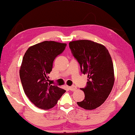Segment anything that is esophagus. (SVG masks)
I'll return each mask as SVG.
<instances>
[{
	"instance_id": "34e87169",
	"label": "esophagus",
	"mask_w": 135,
	"mask_h": 135,
	"mask_svg": "<svg viewBox=\"0 0 135 135\" xmlns=\"http://www.w3.org/2000/svg\"><path fill=\"white\" fill-rule=\"evenodd\" d=\"M69 89H70V91H76V89H77V87H76V86H74V85L69 86Z\"/></svg>"
}]
</instances>
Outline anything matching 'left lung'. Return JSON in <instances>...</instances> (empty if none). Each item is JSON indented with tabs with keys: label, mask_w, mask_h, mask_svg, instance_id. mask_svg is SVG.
<instances>
[{
	"label": "left lung",
	"mask_w": 135,
	"mask_h": 135,
	"mask_svg": "<svg viewBox=\"0 0 135 135\" xmlns=\"http://www.w3.org/2000/svg\"><path fill=\"white\" fill-rule=\"evenodd\" d=\"M69 44L81 71L88 78L86 86L81 88L84 92V99L77 103L86 110L97 109L105 102L114 85L112 57L103 45L91 40L73 41Z\"/></svg>",
	"instance_id": "left-lung-1"
}]
</instances>
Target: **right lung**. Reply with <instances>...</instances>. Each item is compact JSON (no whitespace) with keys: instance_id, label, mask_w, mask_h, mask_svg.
<instances>
[{"instance_id":"obj_1","label":"right lung","mask_w":135,"mask_h":135,"mask_svg":"<svg viewBox=\"0 0 135 135\" xmlns=\"http://www.w3.org/2000/svg\"><path fill=\"white\" fill-rule=\"evenodd\" d=\"M66 45L44 41L30 47L23 56L20 70L21 81L27 97L38 108H52L66 92L47 81L54 61L64 51Z\"/></svg>"}]
</instances>
